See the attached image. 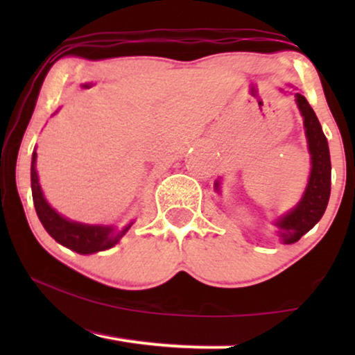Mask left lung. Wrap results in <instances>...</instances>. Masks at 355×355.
I'll return each instance as SVG.
<instances>
[{
    "label": "left lung",
    "instance_id": "1",
    "mask_svg": "<svg viewBox=\"0 0 355 355\" xmlns=\"http://www.w3.org/2000/svg\"><path fill=\"white\" fill-rule=\"evenodd\" d=\"M300 113L304 116L305 134H307L309 150L312 155V171L305 189V193L299 205L288 215L279 218L278 234L284 244L297 242L305 232H309L320 221L327 210L329 192H331V162H329V148L317 114L309 105L304 95L295 94ZM218 186V184H216Z\"/></svg>",
    "mask_w": 355,
    "mask_h": 355
}]
</instances>
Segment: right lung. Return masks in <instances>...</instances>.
Returning a JSON list of instances; mask_svg holds the SVG:
<instances>
[{
	"label": "right lung",
	"mask_w": 355,
	"mask_h": 355,
	"mask_svg": "<svg viewBox=\"0 0 355 355\" xmlns=\"http://www.w3.org/2000/svg\"><path fill=\"white\" fill-rule=\"evenodd\" d=\"M87 87V85H85ZM37 153L32 155V197L33 205H35V211L38 218H40L43 227H45L48 234H50L56 242L61 245L67 247V249L77 252V254H95V252L106 250L114 244H118L121 237H123L132 223L124 226L123 230L114 231L113 226H89L80 225V223L69 221L66 218L53 210L48 205V202L43 197L40 184H38V176L35 169Z\"/></svg>",
	"instance_id": "right-lung-1"
}]
</instances>
